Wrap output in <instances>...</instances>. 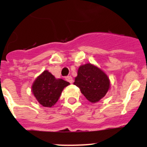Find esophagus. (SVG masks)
Masks as SVG:
<instances>
[{
  "mask_svg": "<svg viewBox=\"0 0 147 147\" xmlns=\"http://www.w3.org/2000/svg\"><path fill=\"white\" fill-rule=\"evenodd\" d=\"M65 80L67 82H70V83H72L73 81H74V80H73L72 76H66V77H65Z\"/></svg>",
  "mask_w": 147,
  "mask_h": 147,
  "instance_id": "esophagus-1",
  "label": "esophagus"
}]
</instances>
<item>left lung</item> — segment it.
<instances>
[{
	"label": "left lung",
	"mask_w": 147,
	"mask_h": 147,
	"mask_svg": "<svg viewBox=\"0 0 147 147\" xmlns=\"http://www.w3.org/2000/svg\"><path fill=\"white\" fill-rule=\"evenodd\" d=\"M85 98L92 103L98 102L110 88V80L105 72L90 63L81 65L74 82Z\"/></svg>",
	"instance_id": "left-lung-1"
}]
</instances>
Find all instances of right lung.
<instances>
[{"instance_id": "add662e5", "label": "right lung", "mask_w": 147, "mask_h": 147, "mask_svg": "<svg viewBox=\"0 0 147 147\" xmlns=\"http://www.w3.org/2000/svg\"><path fill=\"white\" fill-rule=\"evenodd\" d=\"M68 85V82L56 79L50 72L44 71L34 82L32 91L40 105L51 107L57 102L62 90Z\"/></svg>"}]
</instances>
